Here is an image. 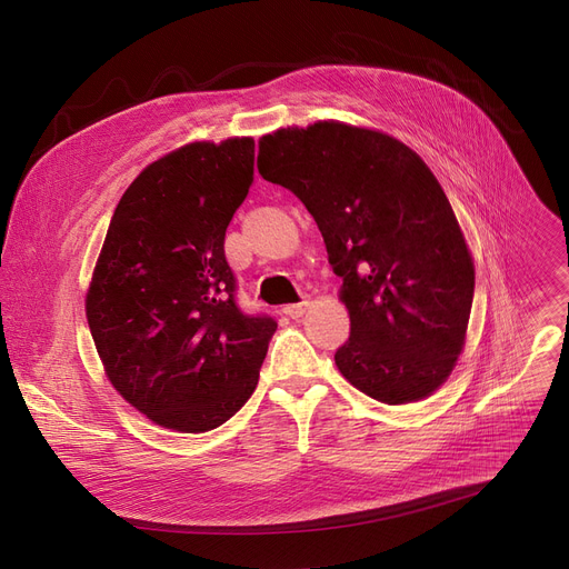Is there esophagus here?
Segmentation results:
<instances>
[{
	"label": "esophagus",
	"mask_w": 569,
	"mask_h": 569,
	"mask_svg": "<svg viewBox=\"0 0 569 569\" xmlns=\"http://www.w3.org/2000/svg\"><path fill=\"white\" fill-rule=\"evenodd\" d=\"M308 306H310V301H301V303H291V306H284V315L287 317H291V319H299V317H303L306 315V310H308Z\"/></svg>",
	"instance_id": "1"
}]
</instances>
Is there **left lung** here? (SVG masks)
<instances>
[{
	"label": "left lung",
	"instance_id": "obj_1",
	"mask_svg": "<svg viewBox=\"0 0 569 569\" xmlns=\"http://www.w3.org/2000/svg\"><path fill=\"white\" fill-rule=\"evenodd\" d=\"M257 167L303 201L342 278L345 380L387 405L442 387L466 345L475 263L423 159L385 131L323 120L266 133Z\"/></svg>",
	"mask_w": 569,
	"mask_h": 569
}]
</instances>
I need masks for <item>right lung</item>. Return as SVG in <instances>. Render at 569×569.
I'll return each instance as SVG.
<instances>
[{"instance_id": "obj_1", "label": "right lung", "mask_w": 569, "mask_h": 569, "mask_svg": "<svg viewBox=\"0 0 569 569\" xmlns=\"http://www.w3.org/2000/svg\"><path fill=\"white\" fill-rule=\"evenodd\" d=\"M254 180V141L187 143L146 167L106 231L86 315L106 377L152 423L206 432L259 382L278 323L246 315L224 233Z\"/></svg>"}]
</instances>
